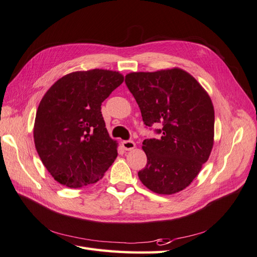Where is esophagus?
Returning <instances> with one entry per match:
<instances>
[{
    "label": "esophagus",
    "mask_w": 257,
    "mask_h": 257,
    "mask_svg": "<svg viewBox=\"0 0 257 257\" xmlns=\"http://www.w3.org/2000/svg\"><path fill=\"white\" fill-rule=\"evenodd\" d=\"M122 146H123L124 149L127 150V151L134 149V148L136 147V145L133 141H124V142H122Z\"/></svg>",
    "instance_id": "obj_1"
}]
</instances>
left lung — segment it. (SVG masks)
<instances>
[{
  "label": "left lung",
  "instance_id": "8db88e82",
  "mask_svg": "<svg viewBox=\"0 0 257 257\" xmlns=\"http://www.w3.org/2000/svg\"><path fill=\"white\" fill-rule=\"evenodd\" d=\"M125 83L135 97L147 127L159 139H145L147 165L138 177L154 193L180 192L196 178L213 147L214 109L208 93L180 68L131 73Z\"/></svg>",
  "mask_w": 257,
  "mask_h": 257
}]
</instances>
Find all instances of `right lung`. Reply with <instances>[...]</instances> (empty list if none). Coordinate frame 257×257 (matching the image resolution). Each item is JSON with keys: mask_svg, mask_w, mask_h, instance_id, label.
Listing matches in <instances>:
<instances>
[{"mask_svg": "<svg viewBox=\"0 0 257 257\" xmlns=\"http://www.w3.org/2000/svg\"><path fill=\"white\" fill-rule=\"evenodd\" d=\"M124 77L107 69L74 72L46 92L35 116L34 143L54 180L78 189L97 182L118 155L100 106Z\"/></svg>", "mask_w": 257, "mask_h": 257, "instance_id": "add662e5", "label": "right lung"}]
</instances>
